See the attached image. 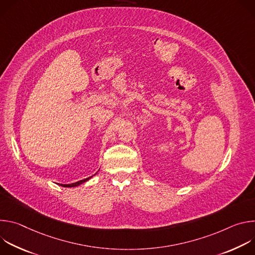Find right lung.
<instances>
[{
	"instance_id": "right-lung-1",
	"label": "right lung",
	"mask_w": 255,
	"mask_h": 255,
	"mask_svg": "<svg viewBox=\"0 0 255 255\" xmlns=\"http://www.w3.org/2000/svg\"><path fill=\"white\" fill-rule=\"evenodd\" d=\"M96 174V173H95ZM94 174V175H95ZM94 175H92V176H90V177H88V178H85V179H82V180H79V181H77V183H74V184H67V185H62V184H59V186H61V187H64V188H75V187H79V186H81V185H83V184H85L86 181H88L89 179H91Z\"/></svg>"
}]
</instances>
